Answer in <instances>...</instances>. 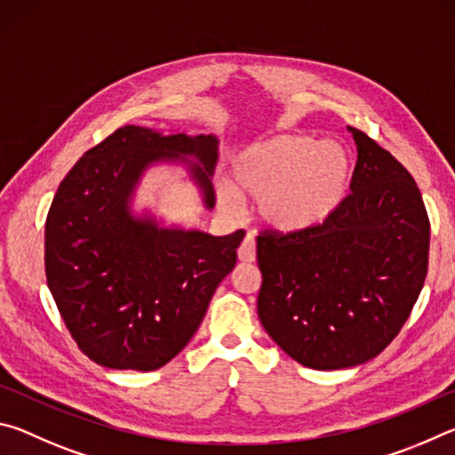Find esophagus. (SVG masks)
<instances>
[{
  "label": "esophagus",
  "mask_w": 455,
  "mask_h": 455,
  "mask_svg": "<svg viewBox=\"0 0 455 455\" xmlns=\"http://www.w3.org/2000/svg\"><path fill=\"white\" fill-rule=\"evenodd\" d=\"M257 257V246H255V236L251 233L244 236V241L238 246V259L243 260V263H252Z\"/></svg>",
  "instance_id": "34e87169"
}]
</instances>
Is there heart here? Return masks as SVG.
I'll use <instances>...</instances> for the list:
<instances>
[{"label": "heart", "mask_w": 455, "mask_h": 455, "mask_svg": "<svg viewBox=\"0 0 455 455\" xmlns=\"http://www.w3.org/2000/svg\"><path fill=\"white\" fill-rule=\"evenodd\" d=\"M349 174L351 163L341 146L303 134H276L233 154V187L222 184L219 203L236 212V192L259 198V214L268 227L299 233L321 225L337 209Z\"/></svg>", "instance_id": "b5f03b06"}]
</instances>
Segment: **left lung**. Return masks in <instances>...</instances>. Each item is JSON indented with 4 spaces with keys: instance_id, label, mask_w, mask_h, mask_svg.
I'll return each mask as SVG.
<instances>
[{
    "instance_id": "left-lung-1",
    "label": "left lung",
    "mask_w": 455,
    "mask_h": 455,
    "mask_svg": "<svg viewBox=\"0 0 455 455\" xmlns=\"http://www.w3.org/2000/svg\"><path fill=\"white\" fill-rule=\"evenodd\" d=\"M351 195L323 225L257 236V311L273 341L321 371L361 365L402 331L427 275L429 219L402 163L349 126Z\"/></svg>"
}]
</instances>
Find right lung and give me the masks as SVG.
<instances>
[{"instance_id": "1", "label": "right lung", "mask_w": 455, "mask_h": 455, "mask_svg": "<svg viewBox=\"0 0 455 455\" xmlns=\"http://www.w3.org/2000/svg\"><path fill=\"white\" fill-rule=\"evenodd\" d=\"M219 138L122 126L90 148L53 196L45 220V279L74 341L98 365L154 371L187 347L244 230L212 236L134 217L142 174L187 164L206 209Z\"/></svg>"}]
</instances>
